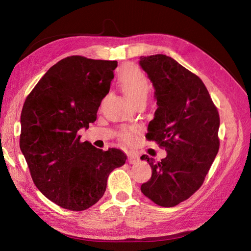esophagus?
Returning a JSON list of instances; mask_svg holds the SVG:
<instances>
[{
	"label": "esophagus",
	"mask_w": 251,
	"mask_h": 251,
	"mask_svg": "<svg viewBox=\"0 0 251 251\" xmlns=\"http://www.w3.org/2000/svg\"><path fill=\"white\" fill-rule=\"evenodd\" d=\"M127 161L130 164H134L136 162L139 161V157L137 155H134V154H130L127 156Z\"/></svg>",
	"instance_id": "esophagus-1"
}]
</instances>
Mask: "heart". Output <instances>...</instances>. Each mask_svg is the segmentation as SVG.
<instances>
[{"instance_id":"heart-1","label":"heart","mask_w":251,"mask_h":251,"mask_svg":"<svg viewBox=\"0 0 251 251\" xmlns=\"http://www.w3.org/2000/svg\"><path fill=\"white\" fill-rule=\"evenodd\" d=\"M116 81L118 87L128 98V100L134 104L146 100L151 89V82L148 75L138 66L133 64H126L119 68L116 75ZM118 138L125 143H130L133 141L134 132L127 127L120 128Z\"/></svg>"}]
</instances>
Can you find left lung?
Masks as SVG:
<instances>
[{"label":"left lung","instance_id":"obj_1","mask_svg":"<svg viewBox=\"0 0 251 251\" xmlns=\"http://www.w3.org/2000/svg\"><path fill=\"white\" fill-rule=\"evenodd\" d=\"M155 88L158 108L146 138L168 151L161 161L148 155L151 177L140 187L159 206L185 201L203 184L218 154L220 116L199 76L164 54L140 56Z\"/></svg>","mask_w":251,"mask_h":251}]
</instances>
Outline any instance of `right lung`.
Masks as SVG:
<instances>
[{
  "label": "right lung",
  "instance_id": "1",
  "mask_svg": "<svg viewBox=\"0 0 251 251\" xmlns=\"http://www.w3.org/2000/svg\"><path fill=\"white\" fill-rule=\"evenodd\" d=\"M116 60L68 56L53 65L27 96L20 148L35 186L58 206L85 210L98 202L110 173L124 165L118 149L102 151L77 134L97 117Z\"/></svg>",
  "mask_w": 251,
  "mask_h": 251
}]
</instances>
